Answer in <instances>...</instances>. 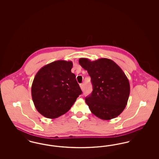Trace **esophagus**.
Wrapping results in <instances>:
<instances>
[{"instance_id": "34e87169", "label": "esophagus", "mask_w": 159, "mask_h": 159, "mask_svg": "<svg viewBox=\"0 0 159 159\" xmlns=\"http://www.w3.org/2000/svg\"><path fill=\"white\" fill-rule=\"evenodd\" d=\"M80 87L81 89L83 90V88H84V84H80Z\"/></svg>"}]
</instances>
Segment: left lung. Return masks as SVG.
I'll list each match as a JSON object with an SVG mask.
<instances>
[{"mask_svg": "<svg viewBox=\"0 0 159 159\" xmlns=\"http://www.w3.org/2000/svg\"><path fill=\"white\" fill-rule=\"evenodd\" d=\"M80 65L91 76L93 91L85 102L91 112L102 120H111L122 113L130 94L128 79L113 61L79 59Z\"/></svg>", "mask_w": 159, "mask_h": 159, "instance_id": "8db88e82", "label": "left lung"}]
</instances>
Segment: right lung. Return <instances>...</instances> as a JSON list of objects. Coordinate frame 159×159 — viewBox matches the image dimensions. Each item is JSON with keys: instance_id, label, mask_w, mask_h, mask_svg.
I'll return each mask as SVG.
<instances>
[{"instance_id": "1", "label": "right lung", "mask_w": 159, "mask_h": 159, "mask_svg": "<svg viewBox=\"0 0 159 159\" xmlns=\"http://www.w3.org/2000/svg\"><path fill=\"white\" fill-rule=\"evenodd\" d=\"M72 67L71 61H56L40 68L34 77L32 99L38 112L46 118L66 113L82 93Z\"/></svg>"}]
</instances>
